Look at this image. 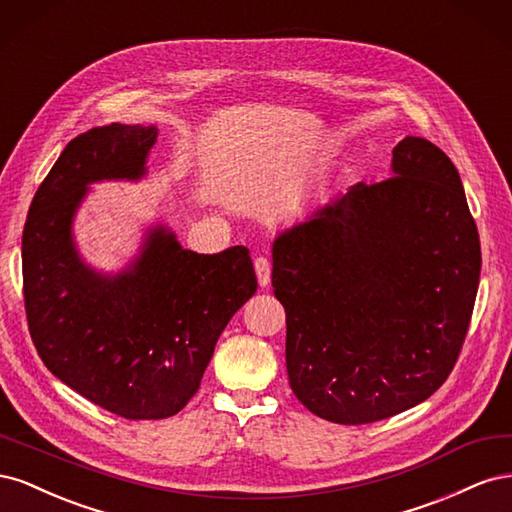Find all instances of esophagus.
Instances as JSON below:
<instances>
[{"mask_svg": "<svg viewBox=\"0 0 512 512\" xmlns=\"http://www.w3.org/2000/svg\"><path fill=\"white\" fill-rule=\"evenodd\" d=\"M254 269H256V275H258V284L262 288L269 286V282H271V262H269V258L258 256L254 260Z\"/></svg>", "mask_w": 512, "mask_h": 512, "instance_id": "1", "label": "esophagus"}]
</instances>
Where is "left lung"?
Here are the masks:
<instances>
[{
    "label": "left lung",
    "mask_w": 512,
    "mask_h": 512,
    "mask_svg": "<svg viewBox=\"0 0 512 512\" xmlns=\"http://www.w3.org/2000/svg\"><path fill=\"white\" fill-rule=\"evenodd\" d=\"M480 241L455 164L406 136L393 177L356 183L273 243L294 395L365 425L436 393L468 335Z\"/></svg>",
    "instance_id": "left-lung-1"
}]
</instances>
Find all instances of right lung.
<instances>
[{
    "mask_svg": "<svg viewBox=\"0 0 512 512\" xmlns=\"http://www.w3.org/2000/svg\"><path fill=\"white\" fill-rule=\"evenodd\" d=\"M153 126L91 128L44 177L23 228L27 327L53 376L132 421L168 418L196 395L228 320L256 292L245 245L183 250L158 226L134 265L115 277L85 267L70 235L87 185L138 179Z\"/></svg>",
    "mask_w": 512,
    "mask_h": 512,
    "instance_id": "right-lung-1",
    "label": "right lung"
}]
</instances>
